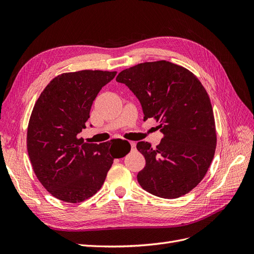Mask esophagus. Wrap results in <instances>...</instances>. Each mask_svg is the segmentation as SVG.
I'll list each match as a JSON object with an SVG mask.
<instances>
[{"label":"esophagus","mask_w":254,"mask_h":254,"mask_svg":"<svg viewBox=\"0 0 254 254\" xmlns=\"http://www.w3.org/2000/svg\"><path fill=\"white\" fill-rule=\"evenodd\" d=\"M130 145H131V148L132 149L135 148V142H130Z\"/></svg>","instance_id":"34e87169"}]
</instances>
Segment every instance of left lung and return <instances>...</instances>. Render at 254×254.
I'll list each match as a JSON object with an SVG mask.
<instances>
[{
  "instance_id": "left-lung-1",
  "label": "left lung",
  "mask_w": 254,
  "mask_h": 254,
  "mask_svg": "<svg viewBox=\"0 0 254 254\" xmlns=\"http://www.w3.org/2000/svg\"><path fill=\"white\" fill-rule=\"evenodd\" d=\"M117 81L139 99L144 121L156 119L163 133L156 148L148 142L136 144L146 161L137 182L161 198L188 194L203 179L216 148L212 105L201 82L186 67L165 60L126 68Z\"/></svg>"
}]
</instances>
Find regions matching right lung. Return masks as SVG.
Returning a JSON list of instances; mask_svg holds the SVG:
<instances>
[{"label":"right lung","instance_id":"obj_1","mask_svg":"<svg viewBox=\"0 0 254 254\" xmlns=\"http://www.w3.org/2000/svg\"><path fill=\"white\" fill-rule=\"evenodd\" d=\"M115 75L91 70L64 73L35 104L27 128L28 156L37 178L60 200L77 203L96 194L113 160L130 151L127 141L93 144L78 139L93 101Z\"/></svg>","mask_w":254,"mask_h":254}]
</instances>
